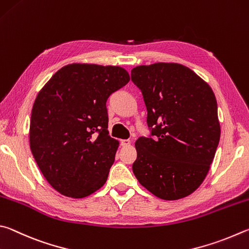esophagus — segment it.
I'll use <instances>...</instances> for the list:
<instances>
[{"label":"esophagus","instance_id":"esophagus-1","mask_svg":"<svg viewBox=\"0 0 249 249\" xmlns=\"http://www.w3.org/2000/svg\"><path fill=\"white\" fill-rule=\"evenodd\" d=\"M130 140H121L120 141V144L122 145V146H128V145H130Z\"/></svg>","mask_w":249,"mask_h":249}]
</instances>
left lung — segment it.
Instances as JSON below:
<instances>
[{"label": "left lung", "instance_id": "left-lung-1", "mask_svg": "<svg viewBox=\"0 0 249 249\" xmlns=\"http://www.w3.org/2000/svg\"><path fill=\"white\" fill-rule=\"evenodd\" d=\"M131 80L142 91L154 137L136 141L133 174L158 198H185L202 184L219 145L215 95L179 63L139 65Z\"/></svg>", "mask_w": 249, "mask_h": 249}]
</instances>
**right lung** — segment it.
I'll return each mask as SVG.
<instances>
[{"mask_svg":"<svg viewBox=\"0 0 249 249\" xmlns=\"http://www.w3.org/2000/svg\"><path fill=\"white\" fill-rule=\"evenodd\" d=\"M130 81L124 68L72 63L55 72L35 99L29 145L51 187L70 198L102 188L119 142L108 136L106 102Z\"/></svg>","mask_w":249,"mask_h":249,"instance_id":"add662e5","label":"right lung"}]
</instances>
